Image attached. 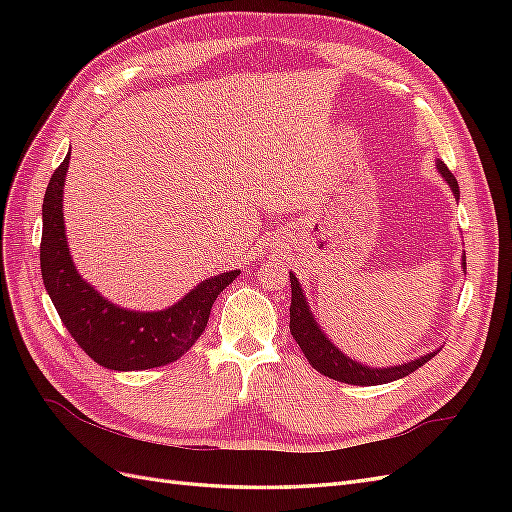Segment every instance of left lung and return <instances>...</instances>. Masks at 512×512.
I'll use <instances>...</instances> for the list:
<instances>
[{"mask_svg": "<svg viewBox=\"0 0 512 512\" xmlns=\"http://www.w3.org/2000/svg\"><path fill=\"white\" fill-rule=\"evenodd\" d=\"M436 168L440 177L448 183L453 196L459 200V185L453 177L451 170L446 168L442 160H436ZM461 269H466V254L461 256ZM290 288H292V301H290V333L297 339L303 354L307 356L309 365L318 369L320 374L329 376L337 382L356 384V386H374V384H386L399 378H406L414 369L425 365L429 359H433L440 352V348L425 352L416 359H410L401 365H389V367H371L361 361H354L342 348H337L329 335L322 331L318 324L312 307L307 303L305 290L299 282V277L290 271Z\"/></svg>", "mask_w": 512, "mask_h": 512, "instance_id": "1", "label": "left lung"}]
</instances>
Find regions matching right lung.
<instances>
[{"label": "right lung", "instance_id": "1", "mask_svg": "<svg viewBox=\"0 0 512 512\" xmlns=\"http://www.w3.org/2000/svg\"><path fill=\"white\" fill-rule=\"evenodd\" d=\"M68 164L70 151L44 194L40 243L42 282L61 322L76 344L106 369L134 371L177 361L205 331L215 299L241 271L207 277L177 303L156 312H141L108 301L79 273L70 254L64 224Z\"/></svg>", "mask_w": 512, "mask_h": 512}]
</instances>
